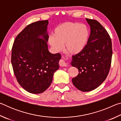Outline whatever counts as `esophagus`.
<instances>
[{"mask_svg":"<svg viewBox=\"0 0 121 121\" xmlns=\"http://www.w3.org/2000/svg\"><path fill=\"white\" fill-rule=\"evenodd\" d=\"M59 65L61 67H67V63L65 62V61L63 59H61L59 61Z\"/></svg>","mask_w":121,"mask_h":121,"instance_id":"obj_1","label":"esophagus"}]
</instances>
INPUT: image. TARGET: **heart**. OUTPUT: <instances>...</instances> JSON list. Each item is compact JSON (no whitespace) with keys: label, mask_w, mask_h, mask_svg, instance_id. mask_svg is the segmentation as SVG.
Listing matches in <instances>:
<instances>
[{"label":"heart","mask_w":121,"mask_h":121,"mask_svg":"<svg viewBox=\"0 0 121 121\" xmlns=\"http://www.w3.org/2000/svg\"><path fill=\"white\" fill-rule=\"evenodd\" d=\"M90 36L87 26L77 22H65L55 28L48 43L56 51H60L64 44L65 50L71 55L81 53L87 45Z\"/></svg>","instance_id":"obj_1"}]
</instances>
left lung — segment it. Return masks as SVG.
Returning a JSON list of instances; mask_svg holds the SVG:
<instances>
[{"label": "left lung", "instance_id": "obj_1", "mask_svg": "<svg viewBox=\"0 0 121 121\" xmlns=\"http://www.w3.org/2000/svg\"><path fill=\"white\" fill-rule=\"evenodd\" d=\"M91 33L85 48L73 56L70 64L78 69L72 79L73 85L83 92L91 91L105 80L109 73L112 56L111 38L105 28L95 20L86 19Z\"/></svg>", "mask_w": 121, "mask_h": 121}]
</instances>
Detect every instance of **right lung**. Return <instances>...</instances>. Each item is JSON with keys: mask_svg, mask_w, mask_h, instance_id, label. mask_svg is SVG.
Wrapping results in <instances>:
<instances>
[{"mask_svg": "<svg viewBox=\"0 0 121 121\" xmlns=\"http://www.w3.org/2000/svg\"><path fill=\"white\" fill-rule=\"evenodd\" d=\"M48 20L29 24L16 36L12 50L11 62L19 84L28 92H44L59 68L61 56L48 50Z\"/></svg>", "mask_w": 121, "mask_h": 121, "instance_id": "right-lung-1", "label": "right lung"}]
</instances>
